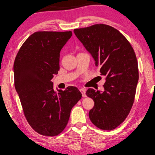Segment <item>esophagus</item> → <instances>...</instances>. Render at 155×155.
<instances>
[{"label": "esophagus", "mask_w": 155, "mask_h": 155, "mask_svg": "<svg viewBox=\"0 0 155 155\" xmlns=\"http://www.w3.org/2000/svg\"><path fill=\"white\" fill-rule=\"evenodd\" d=\"M80 92L82 93L83 97H86V89L84 88H82L80 89Z\"/></svg>", "instance_id": "esophagus-1"}]
</instances>
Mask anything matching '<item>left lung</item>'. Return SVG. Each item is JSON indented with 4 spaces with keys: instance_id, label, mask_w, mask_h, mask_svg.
I'll return each mask as SVG.
<instances>
[{
    "instance_id": "8db88e82",
    "label": "left lung",
    "mask_w": 155,
    "mask_h": 155,
    "mask_svg": "<svg viewBox=\"0 0 155 155\" xmlns=\"http://www.w3.org/2000/svg\"><path fill=\"white\" fill-rule=\"evenodd\" d=\"M74 33L106 80L103 92L87 89V96L94 101L89 119L98 129L113 130L124 122L134 104L138 80L136 54L126 38L106 24L76 28Z\"/></svg>"
}]
</instances>
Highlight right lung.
I'll return each instance as SVG.
<instances>
[{
    "instance_id": "add662e5",
    "label": "right lung",
    "mask_w": 155,
    "mask_h": 155,
    "mask_svg": "<svg viewBox=\"0 0 155 155\" xmlns=\"http://www.w3.org/2000/svg\"><path fill=\"white\" fill-rule=\"evenodd\" d=\"M72 35L71 31H38L26 40L15 59V87L24 114L42 136L61 134L71 109L82 98L77 87L57 92L51 82L59 70L60 51Z\"/></svg>"
}]
</instances>
